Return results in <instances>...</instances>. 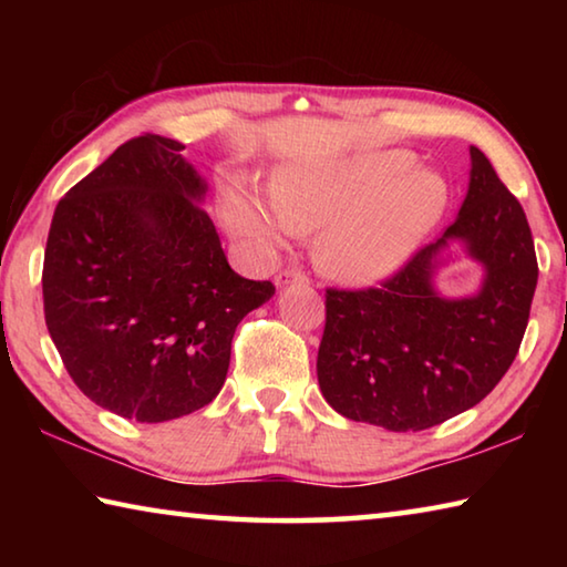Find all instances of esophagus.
<instances>
[{"instance_id":"esophagus-1","label":"esophagus","mask_w":567,"mask_h":567,"mask_svg":"<svg viewBox=\"0 0 567 567\" xmlns=\"http://www.w3.org/2000/svg\"><path fill=\"white\" fill-rule=\"evenodd\" d=\"M277 287H285V285H310V277L300 270H285L275 277Z\"/></svg>"}]
</instances>
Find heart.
Wrapping results in <instances>:
<instances>
[{"label": "heart", "instance_id": "1", "mask_svg": "<svg viewBox=\"0 0 567 567\" xmlns=\"http://www.w3.org/2000/svg\"><path fill=\"white\" fill-rule=\"evenodd\" d=\"M415 162L408 150L295 162L275 172L272 203L235 185L219 209L229 233L260 249L320 229V270L348 285H375L410 260L450 203L445 177Z\"/></svg>", "mask_w": 567, "mask_h": 567}]
</instances>
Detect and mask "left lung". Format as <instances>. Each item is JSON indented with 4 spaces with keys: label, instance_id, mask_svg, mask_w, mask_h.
<instances>
[{
    "label": "left lung",
    "instance_id": "1",
    "mask_svg": "<svg viewBox=\"0 0 567 567\" xmlns=\"http://www.w3.org/2000/svg\"><path fill=\"white\" fill-rule=\"evenodd\" d=\"M455 223L380 287L324 295L322 398L354 422L417 433L477 405L511 368L530 318L537 260L520 203L477 147ZM450 241L486 267L473 298L434 290Z\"/></svg>",
    "mask_w": 567,
    "mask_h": 567
}]
</instances>
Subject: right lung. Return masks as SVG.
<instances>
[{
	"label": "right lung",
	"instance_id": "1",
	"mask_svg": "<svg viewBox=\"0 0 567 567\" xmlns=\"http://www.w3.org/2000/svg\"><path fill=\"white\" fill-rule=\"evenodd\" d=\"M182 150L159 134L124 142L60 199L44 249V320L66 372L137 422L209 405L239 320L275 295L229 267Z\"/></svg>",
	"mask_w": 567,
	"mask_h": 567
}]
</instances>
